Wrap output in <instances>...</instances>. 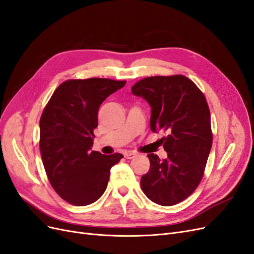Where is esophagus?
<instances>
[{
	"instance_id": "34e87169",
	"label": "esophagus",
	"mask_w": 254,
	"mask_h": 254,
	"mask_svg": "<svg viewBox=\"0 0 254 254\" xmlns=\"http://www.w3.org/2000/svg\"><path fill=\"white\" fill-rule=\"evenodd\" d=\"M124 157L126 159H132L133 157H135V153L134 152H131V151H127L124 153Z\"/></svg>"
}]
</instances>
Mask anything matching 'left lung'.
<instances>
[{
  "instance_id": "1",
  "label": "left lung",
  "mask_w": 254,
  "mask_h": 254,
  "mask_svg": "<svg viewBox=\"0 0 254 254\" xmlns=\"http://www.w3.org/2000/svg\"><path fill=\"white\" fill-rule=\"evenodd\" d=\"M132 94L151 108L150 129L163 131L166 159L147 155L150 167L142 176L143 193L152 202L174 205L200 183L212 147L211 115L202 92L183 75L152 76L137 81Z\"/></svg>"
}]
</instances>
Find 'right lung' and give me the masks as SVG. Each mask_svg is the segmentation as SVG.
I'll return each mask as SVG.
<instances>
[{
    "label": "right lung",
    "instance_id": "right-lung-1",
    "mask_svg": "<svg viewBox=\"0 0 254 254\" xmlns=\"http://www.w3.org/2000/svg\"><path fill=\"white\" fill-rule=\"evenodd\" d=\"M126 84L107 78L71 79L54 92L40 119V152L56 193L74 205H88L106 190L121 153L91 150L97 112L105 99Z\"/></svg>",
    "mask_w": 254,
    "mask_h": 254
}]
</instances>
